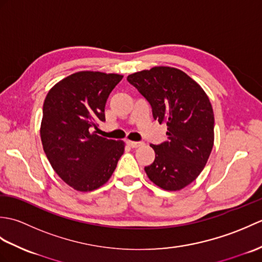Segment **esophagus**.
Returning a JSON list of instances; mask_svg holds the SVG:
<instances>
[{
  "mask_svg": "<svg viewBox=\"0 0 262 262\" xmlns=\"http://www.w3.org/2000/svg\"><path fill=\"white\" fill-rule=\"evenodd\" d=\"M127 145H129L130 147H138V146H142L144 143L142 142H133V141H126Z\"/></svg>",
  "mask_w": 262,
  "mask_h": 262,
  "instance_id": "34e87169",
  "label": "esophagus"
}]
</instances>
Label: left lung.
<instances>
[{"mask_svg":"<svg viewBox=\"0 0 262 262\" xmlns=\"http://www.w3.org/2000/svg\"><path fill=\"white\" fill-rule=\"evenodd\" d=\"M152 107L153 118L166 124L168 138L153 145L154 162L145 166L148 179L168 191L196 180L214 145V113L206 92L179 69L155 66L127 76Z\"/></svg>","mask_w":262,"mask_h":262,"instance_id":"left-lung-1","label":"left lung"}]
</instances>
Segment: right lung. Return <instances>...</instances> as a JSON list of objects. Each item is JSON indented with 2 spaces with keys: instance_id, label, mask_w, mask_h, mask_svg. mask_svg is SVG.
I'll use <instances>...</instances> for the list:
<instances>
[{
  "instance_id": "1",
  "label": "right lung",
  "mask_w": 262,
  "mask_h": 262,
  "mask_svg": "<svg viewBox=\"0 0 262 262\" xmlns=\"http://www.w3.org/2000/svg\"><path fill=\"white\" fill-rule=\"evenodd\" d=\"M122 75L81 71L66 76L47 93L40 138L52 168L77 191L103 186L124 154L125 143L98 136L110 92Z\"/></svg>"
}]
</instances>
